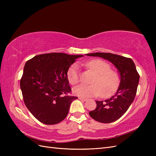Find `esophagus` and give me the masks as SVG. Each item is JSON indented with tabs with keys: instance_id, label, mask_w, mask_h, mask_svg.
Listing matches in <instances>:
<instances>
[{
	"instance_id": "34e87169",
	"label": "esophagus",
	"mask_w": 156,
	"mask_h": 156,
	"mask_svg": "<svg viewBox=\"0 0 156 156\" xmlns=\"http://www.w3.org/2000/svg\"><path fill=\"white\" fill-rule=\"evenodd\" d=\"M79 99L82 101H86L87 100V98H79Z\"/></svg>"
}]
</instances>
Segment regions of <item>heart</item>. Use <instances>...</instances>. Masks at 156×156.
<instances>
[{"label": "heart", "instance_id": "1", "mask_svg": "<svg viewBox=\"0 0 156 156\" xmlns=\"http://www.w3.org/2000/svg\"><path fill=\"white\" fill-rule=\"evenodd\" d=\"M84 66L94 73L90 85H79L73 88L76 96L83 98L95 97L100 95L107 98L115 94L119 87L120 78L116 72L110 69V66L100 59H94L84 63ZM67 79L70 84L76 85L80 81L77 64L72 65L68 70Z\"/></svg>", "mask_w": 156, "mask_h": 156}]
</instances>
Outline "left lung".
Segmentation results:
<instances>
[{"label": "left lung", "mask_w": 156, "mask_h": 156, "mask_svg": "<svg viewBox=\"0 0 156 156\" xmlns=\"http://www.w3.org/2000/svg\"><path fill=\"white\" fill-rule=\"evenodd\" d=\"M108 60L119 69L120 83L114 96L105 101H96V108L89 112L94 120L101 123H111L124 115L133 101L139 81V75L130 58L109 53L87 54Z\"/></svg>", "instance_id": "8db88e82"}]
</instances>
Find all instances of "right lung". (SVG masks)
Listing matches in <instances>:
<instances>
[{"label":"right lung","mask_w":156,"mask_h":156,"mask_svg":"<svg viewBox=\"0 0 156 156\" xmlns=\"http://www.w3.org/2000/svg\"><path fill=\"white\" fill-rule=\"evenodd\" d=\"M82 56L51 53L36 55L26 62L20 80L23 101L41 123L56 124L67 116L77 97L69 95L72 88L66 75L75 59Z\"/></svg>","instance_id":"right-lung-1"}]
</instances>
